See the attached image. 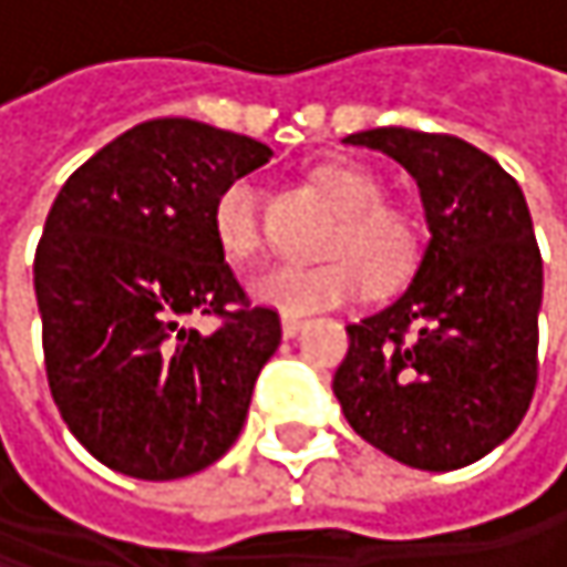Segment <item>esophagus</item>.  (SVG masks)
Instances as JSON below:
<instances>
[{
  "mask_svg": "<svg viewBox=\"0 0 567 567\" xmlns=\"http://www.w3.org/2000/svg\"><path fill=\"white\" fill-rule=\"evenodd\" d=\"M301 324H305V321H301L298 315H282V334H285V338H295V334L301 331Z\"/></svg>",
  "mask_w": 567,
  "mask_h": 567,
  "instance_id": "1",
  "label": "esophagus"
}]
</instances>
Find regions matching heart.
Masks as SVG:
<instances>
[{"instance_id": "obj_1", "label": "heart", "mask_w": 567, "mask_h": 567, "mask_svg": "<svg viewBox=\"0 0 567 567\" xmlns=\"http://www.w3.org/2000/svg\"><path fill=\"white\" fill-rule=\"evenodd\" d=\"M315 186L344 213L321 266H276L252 279V295L285 315H311L348 305L374 288H394L420 262L423 236L416 219L384 203V183L361 164L331 161L311 173ZM213 236L226 262L252 266L266 249L262 193L252 179L226 183L213 203Z\"/></svg>"}]
</instances>
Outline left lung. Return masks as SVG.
<instances>
[{
	"instance_id": "obj_1",
	"label": "left lung",
	"mask_w": 567,
	"mask_h": 567,
	"mask_svg": "<svg viewBox=\"0 0 567 567\" xmlns=\"http://www.w3.org/2000/svg\"><path fill=\"white\" fill-rule=\"evenodd\" d=\"M420 186L430 246L391 308L348 324L334 396L361 440L413 470L483 460L522 423L538 381L542 252L522 186L450 134L344 137Z\"/></svg>"
}]
</instances>
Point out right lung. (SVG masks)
Listing matches in <instances>:
<instances>
[{
	"instance_id": "right-lung-1",
	"label": "right lung",
	"mask_w": 567,
	"mask_h": 567,
	"mask_svg": "<svg viewBox=\"0 0 567 567\" xmlns=\"http://www.w3.org/2000/svg\"><path fill=\"white\" fill-rule=\"evenodd\" d=\"M272 151L186 117L144 121L55 196L39 249L42 351L78 443L134 480L213 466L239 436L256 378L282 341L213 236L219 189ZM189 317H216L206 336Z\"/></svg>"
}]
</instances>
